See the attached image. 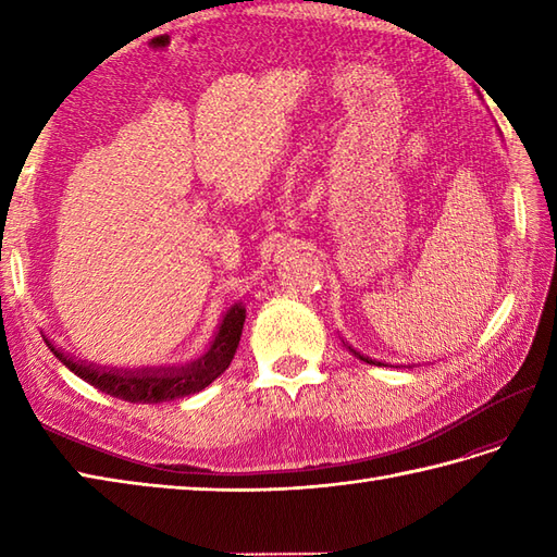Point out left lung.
Wrapping results in <instances>:
<instances>
[{"label": "left lung", "mask_w": 557, "mask_h": 557, "mask_svg": "<svg viewBox=\"0 0 557 557\" xmlns=\"http://www.w3.org/2000/svg\"><path fill=\"white\" fill-rule=\"evenodd\" d=\"M351 349V347H349ZM354 351V349H351ZM354 354H357V357L361 359V361H366V363H377V366H385V363H381V361H373V359H369V357H363V354H359V351H354Z\"/></svg>", "instance_id": "1"}]
</instances>
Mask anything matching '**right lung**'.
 <instances>
[{"instance_id":"obj_1","label":"right lung","mask_w":557,"mask_h":557,"mask_svg":"<svg viewBox=\"0 0 557 557\" xmlns=\"http://www.w3.org/2000/svg\"><path fill=\"white\" fill-rule=\"evenodd\" d=\"M246 321V309L242 304H234L224 313L222 323L215 333V339L210 342L203 357L184 363V366H160V369H138V371H116V369H100V366L86 363L81 359L69 357L62 349H57L45 335L47 347L52 349L54 357L62 361L71 373H76L92 387L102 389L104 395L134 401V405H158V401L180 399L186 395L200 393L208 387L220 373L230 369L234 351L239 347L242 330Z\"/></svg>"}]
</instances>
